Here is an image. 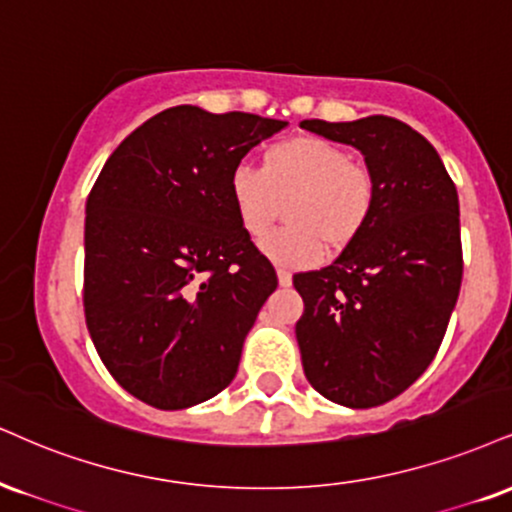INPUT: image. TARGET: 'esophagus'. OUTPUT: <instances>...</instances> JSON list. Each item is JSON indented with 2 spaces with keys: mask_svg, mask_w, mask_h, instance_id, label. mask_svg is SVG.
Wrapping results in <instances>:
<instances>
[{
  "mask_svg": "<svg viewBox=\"0 0 512 512\" xmlns=\"http://www.w3.org/2000/svg\"><path fill=\"white\" fill-rule=\"evenodd\" d=\"M276 274H279L281 286H291V283H293V274L288 272V269H276Z\"/></svg>",
  "mask_w": 512,
  "mask_h": 512,
  "instance_id": "obj_1",
  "label": "esophagus"
}]
</instances>
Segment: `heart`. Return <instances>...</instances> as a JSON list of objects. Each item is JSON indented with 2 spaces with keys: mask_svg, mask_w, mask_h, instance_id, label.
I'll return each mask as SVG.
<instances>
[{
  "mask_svg": "<svg viewBox=\"0 0 512 512\" xmlns=\"http://www.w3.org/2000/svg\"><path fill=\"white\" fill-rule=\"evenodd\" d=\"M293 197L288 221L262 238V250L281 267L317 262L324 240L343 248L372 221L379 178L348 150L317 135L286 140L264 157V169L240 164L231 174V202L252 238L262 236L279 214L281 200Z\"/></svg>",
  "mask_w": 512,
  "mask_h": 512,
  "instance_id": "b5f03b06",
  "label": "heart"
}]
</instances>
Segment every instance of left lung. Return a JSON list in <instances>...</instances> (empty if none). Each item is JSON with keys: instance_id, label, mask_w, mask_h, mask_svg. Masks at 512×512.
I'll list each match as a JSON object with an SVG mask.
<instances>
[{"instance_id": "8db88e82", "label": "left lung", "mask_w": 512, "mask_h": 512, "mask_svg": "<svg viewBox=\"0 0 512 512\" xmlns=\"http://www.w3.org/2000/svg\"><path fill=\"white\" fill-rule=\"evenodd\" d=\"M300 126L353 145L379 178L372 221L334 264L293 276L295 324L312 389L346 408H377L439 353L463 281L455 183L427 138L391 116Z\"/></svg>"}]
</instances>
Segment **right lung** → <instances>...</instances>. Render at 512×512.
Segmentation results:
<instances>
[{
    "instance_id": "add662e5",
    "label": "right lung",
    "mask_w": 512,
    "mask_h": 512,
    "mask_svg": "<svg viewBox=\"0 0 512 512\" xmlns=\"http://www.w3.org/2000/svg\"><path fill=\"white\" fill-rule=\"evenodd\" d=\"M286 126L171 107L116 147L90 190L85 324L109 374L152 408H190L236 377L279 279L240 226L231 174Z\"/></svg>"
}]
</instances>
